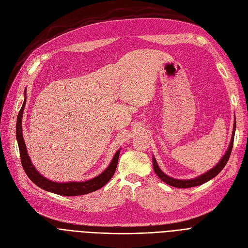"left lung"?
Returning <instances> with one entry per match:
<instances>
[{
	"mask_svg": "<svg viewBox=\"0 0 248 248\" xmlns=\"http://www.w3.org/2000/svg\"><path fill=\"white\" fill-rule=\"evenodd\" d=\"M235 128H236V123L234 122V125H233V132H232V137H231V141H230V145L225 153V155L221 159V161L214 167L212 168L209 172H207L203 175H201L198 178H195V179H191V180H177V179H173L171 177L167 176L166 174H164L161 169L159 168L157 161L155 160V158L153 159V165H154V170L155 173L158 175V177L165 182L166 184L173 186V187H177V188H191V187H195V186H199L201 184H204L205 182L209 181L211 179H213L214 177H216L221 171L223 170V168L225 167V165L227 164L229 157L231 155V151L233 148V140H234V135H235Z\"/></svg>",
	"mask_w": 248,
	"mask_h": 248,
	"instance_id": "left-lung-1",
	"label": "left lung"
}]
</instances>
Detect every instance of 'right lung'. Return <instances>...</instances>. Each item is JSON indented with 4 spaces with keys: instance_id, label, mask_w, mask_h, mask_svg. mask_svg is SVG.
I'll return each instance as SVG.
<instances>
[{
    "instance_id": "add662e5",
    "label": "right lung",
    "mask_w": 248,
    "mask_h": 248,
    "mask_svg": "<svg viewBox=\"0 0 248 248\" xmlns=\"http://www.w3.org/2000/svg\"><path fill=\"white\" fill-rule=\"evenodd\" d=\"M25 103H26V98L24 100L23 106L18 114L17 125H16V135H17L16 137H17V140H18L21 163H22L23 169H24L25 173L27 174V176L29 177V179L33 182L34 184L42 188L43 190L55 193L58 195H62V196H80V195L94 192L108 183L115 172L117 162H119L120 151L116 152L110 165L108 167L106 171H104L102 174H100L99 176L91 179V180L85 181V182L56 183V182L49 181L48 179L44 178L43 176L39 174L31 163L27 150H26L25 141H24L23 134H22V115H23V110L25 108Z\"/></svg>"
}]
</instances>
